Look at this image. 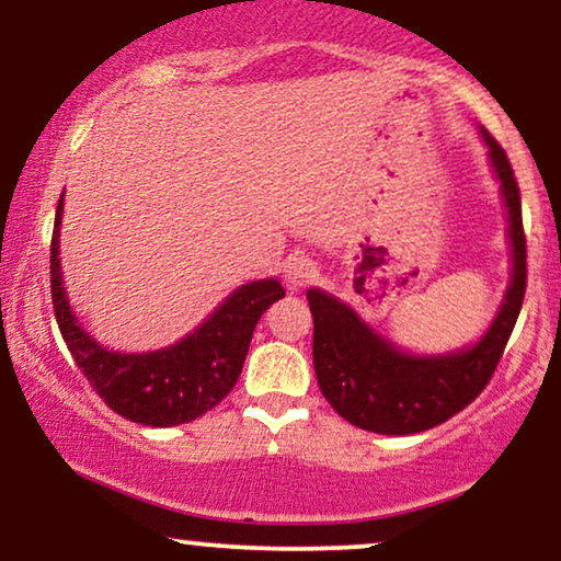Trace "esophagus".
Here are the masks:
<instances>
[{"label":"esophagus","mask_w":561,"mask_h":561,"mask_svg":"<svg viewBox=\"0 0 561 561\" xmlns=\"http://www.w3.org/2000/svg\"><path fill=\"white\" fill-rule=\"evenodd\" d=\"M313 276H317V263H313L311 259H306V255H298V259H293L285 266V279L293 289L308 285Z\"/></svg>","instance_id":"34e87169"}]
</instances>
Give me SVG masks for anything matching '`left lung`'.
Masks as SVG:
<instances>
[{
  "label": "left lung",
  "instance_id": "1",
  "mask_svg": "<svg viewBox=\"0 0 561 561\" xmlns=\"http://www.w3.org/2000/svg\"><path fill=\"white\" fill-rule=\"evenodd\" d=\"M480 134L501 182L512 242V285L480 343L446 356H411L379 337L345 302L321 289L306 293L313 317V369L319 388L345 422L369 433H424L467 409L491 382L517 324L527 287L523 203L504 147L488 128H480Z\"/></svg>",
  "mask_w": 561,
  "mask_h": 561
}]
</instances>
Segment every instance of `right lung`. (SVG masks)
I'll list each match as a JSON object with an SVG mask.
<instances>
[{"label":"right lung","instance_id":"obj_1","mask_svg":"<svg viewBox=\"0 0 561 561\" xmlns=\"http://www.w3.org/2000/svg\"><path fill=\"white\" fill-rule=\"evenodd\" d=\"M62 197L57 203L53 244H49V285L55 319L70 356L89 385L115 414L147 424L173 427L203 416L237 385L255 324L272 302L285 298L276 279L242 285L210 313L208 321L184 340L152 353H118L102 347L76 319L60 272Z\"/></svg>","mask_w":561,"mask_h":561}]
</instances>
